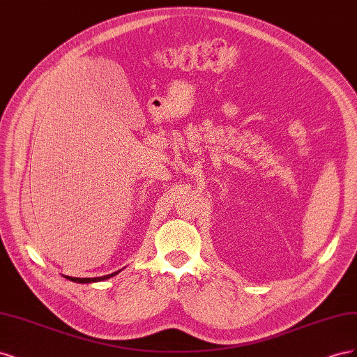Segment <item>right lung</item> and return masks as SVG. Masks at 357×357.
<instances>
[{"mask_svg": "<svg viewBox=\"0 0 357 357\" xmlns=\"http://www.w3.org/2000/svg\"><path fill=\"white\" fill-rule=\"evenodd\" d=\"M122 269H119V271H116V273H113V274H109V275H102V277H93V278H77V277H68V275H66L68 280H71V282H74V283H96V282H104V280H109V278H112V277H114L116 274H119L121 273Z\"/></svg>", "mask_w": 357, "mask_h": 357, "instance_id": "1", "label": "right lung"}]
</instances>
